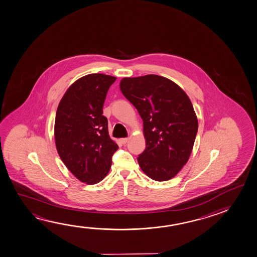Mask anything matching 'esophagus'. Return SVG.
<instances>
[{
    "instance_id": "1",
    "label": "esophagus",
    "mask_w": 257,
    "mask_h": 257,
    "mask_svg": "<svg viewBox=\"0 0 257 257\" xmlns=\"http://www.w3.org/2000/svg\"><path fill=\"white\" fill-rule=\"evenodd\" d=\"M129 138H122V140H121V142H122V144H126L128 142H129Z\"/></svg>"
}]
</instances>
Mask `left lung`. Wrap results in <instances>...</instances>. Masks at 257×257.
Listing matches in <instances>:
<instances>
[{
    "label": "left lung",
    "instance_id": "left-lung-1",
    "mask_svg": "<svg viewBox=\"0 0 257 257\" xmlns=\"http://www.w3.org/2000/svg\"><path fill=\"white\" fill-rule=\"evenodd\" d=\"M120 89L143 119L146 148L137 158L141 169L155 181L176 177L189 160L197 134L189 97L174 81L155 74L123 78Z\"/></svg>",
    "mask_w": 257,
    "mask_h": 257
}]
</instances>
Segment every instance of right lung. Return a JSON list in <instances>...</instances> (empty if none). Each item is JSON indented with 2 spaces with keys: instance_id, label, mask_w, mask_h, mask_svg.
<instances>
[{
  "instance_id": "1",
  "label": "right lung",
  "mask_w": 257,
  "mask_h": 257,
  "mask_svg": "<svg viewBox=\"0 0 257 257\" xmlns=\"http://www.w3.org/2000/svg\"><path fill=\"white\" fill-rule=\"evenodd\" d=\"M115 80L101 73L81 77L64 93L56 111V150L74 177L88 185L105 178L117 151L103 115L106 93Z\"/></svg>"
}]
</instances>
